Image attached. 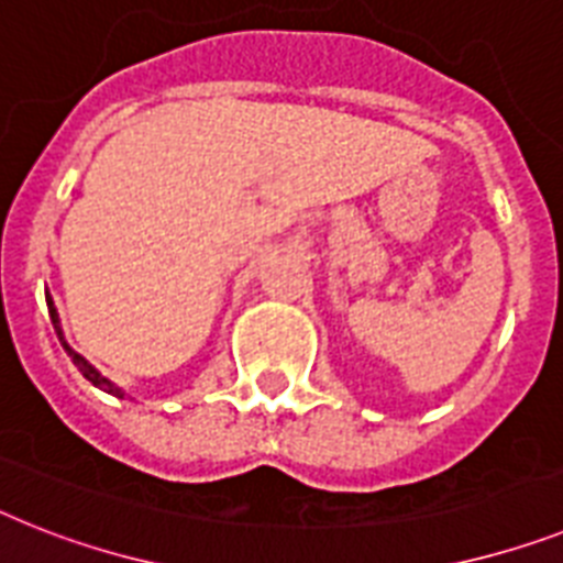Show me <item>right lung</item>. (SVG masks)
Listing matches in <instances>:
<instances>
[{"mask_svg": "<svg viewBox=\"0 0 563 563\" xmlns=\"http://www.w3.org/2000/svg\"><path fill=\"white\" fill-rule=\"evenodd\" d=\"M45 300H48V314H51V323H54L56 334H59V340H63L65 352H68V357H70V361H74V366H77V369L82 372V375L88 377V380H91L93 386H99V389L111 391V395H117V398H120V389H117V386H113L111 380H106V377L99 375V372L93 369L91 363L85 361L82 354H77V352H74V349L68 346V343H65V338H63V325H59V314H56V306H54V300H51V295H48V291H45Z\"/></svg>", "mask_w": 563, "mask_h": 563, "instance_id": "obj_1", "label": "right lung"}]
</instances>
